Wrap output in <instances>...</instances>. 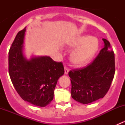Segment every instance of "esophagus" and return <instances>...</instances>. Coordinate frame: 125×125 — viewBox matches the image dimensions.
I'll use <instances>...</instances> for the list:
<instances>
[{
	"instance_id": "34e87169",
	"label": "esophagus",
	"mask_w": 125,
	"mask_h": 125,
	"mask_svg": "<svg viewBox=\"0 0 125 125\" xmlns=\"http://www.w3.org/2000/svg\"><path fill=\"white\" fill-rule=\"evenodd\" d=\"M69 71H70V69H69V68H68L67 66H65V73L66 74H68Z\"/></svg>"
}]
</instances>
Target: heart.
Masks as SVG:
<instances>
[{"instance_id": "heart-1", "label": "heart", "mask_w": 125, "mask_h": 125, "mask_svg": "<svg viewBox=\"0 0 125 125\" xmlns=\"http://www.w3.org/2000/svg\"><path fill=\"white\" fill-rule=\"evenodd\" d=\"M77 48L71 54V60L74 63L82 65L86 63L93 57L99 47V43L95 38L90 36H83L78 37L70 43L72 47Z\"/></svg>"}]
</instances>
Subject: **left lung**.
<instances>
[{
    "instance_id": "obj_1",
    "label": "left lung",
    "mask_w": 125,
    "mask_h": 125,
    "mask_svg": "<svg viewBox=\"0 0 125 125\" xmlns=\"http://www.w3.org/2000/svg\"><path fill=\"white\" fill-rule=\"evenodd\" d=\"M104 47L91 63L81 69L71 70L73 99L83 104H88L104 97L110 88L115 74L114 52L110 43L105 39Z\"/></svg>"
}]
</instances>
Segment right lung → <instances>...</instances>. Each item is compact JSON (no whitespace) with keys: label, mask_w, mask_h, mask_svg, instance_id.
Instances as JSON below:
<instances>
[{"label":"right lung","mask_w":125,"mask_h":125,"mask_svg":"<svg viewBox=\"0 0 125 125\" xmlns=\"http://www.w3.org/2000/svg\"><path fill=\"white\" fill-rule=\"evenodd\" d=\"M26 27L17 33L9 51L10 79L19 95L25 101L45 107L53 100L58 79L65 71L62 62L51 57H34L28 60L23 54Z\"/></svg>","instance_id":"1"}]
</instances>
